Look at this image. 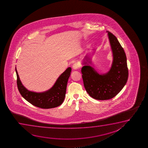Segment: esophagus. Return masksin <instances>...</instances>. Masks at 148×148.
Wrapping results in <instances>:
<instances>
[{
	"mask_svg": "<svg viewBox=\"0 0 148 148\" xmlns=\"http://www.w3.org/2000/svg\"><path fill=\"white\" fill-rule=\"evenodd\" d=\"M72 68H73L74 70H77V69L79 68V65H78V64H77V63H74L73 64Z\"/></svg>",
	"mask_w": 148,
	"mask_h": 148,
	"instance_id": "obj_1",
	"label": "esophagus"
}]
</instances>
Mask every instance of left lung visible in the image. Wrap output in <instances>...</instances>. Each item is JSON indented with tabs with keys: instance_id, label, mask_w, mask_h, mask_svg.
<instances>
[{
	"instance_id": "obj_1",
	"label": "left lung",
	"mask_w": 148,
	"mask_h": 148,
	"mask_svg": "<svg viewBox=\"0 0 148 148\" xmlns=\"http://www.w3.org/2000/svg\"><path fill=\"white\" fill-rule=\"evenodd\" d=\"M113 53L111 67L107 73L99 74L93 67L89 55L83 60L81 69L84 86L89 95L97 100H107L115 97L127 82L128 70L123 47L112 33L107 31Z\"/></svg>"
}]
</instances>
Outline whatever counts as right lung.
<instances>
[{
  "label": "right lung",
  "mask_w": 148,
  "mask_h": 148,
  "mask_svg": "<svg viewBox=\"0 0 148 148\" xmlns=\"http://www.w3.org/2000/svg\"><path fill=\"white\" fill-rule=\"evenodd\" d=\"M71 68H68L58 78L53 87L42 92L29 91L21 81L16 67L17 86L20 93L25 99L33 106L42 109L57 107L63 103L66 92L67 82L71 72Z\"/></svg>",
  "instance_id": "add662e5"
}]
</instances>
